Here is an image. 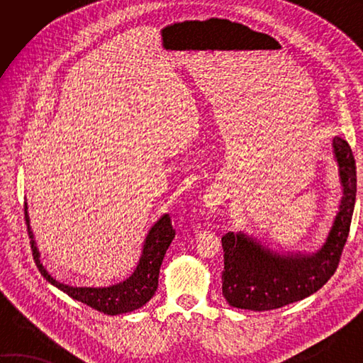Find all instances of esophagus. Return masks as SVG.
<instances>
[{
    "instance_id": "esophagus-1",
    "label": "esophagus",
    "mask_w": 363,
    "mask_h": 363,
    "mask_svg": "<svg viewBox=\"0 0 363 363\" xmlns=\"http://www.w3.org/2000/svg\"><path fill=\"white\" fill-rule=\"evenodd\" d=\"M228 198H229V195H228V191H226L225 187L213 186V187L206 190L204 206L207 207V209L215 211V209H218V207H220L223 203H225Z\"/></svg>"
}]
</instances>
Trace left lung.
I'll list each match as a JSON object with an SVG mask.
<instances>
[{
	"label": "left lung",
	"mask_w": 363,
	"mask_h": 363,
	"mask_svg": "<svg viewBox=\"0 0 363 363\" xmlns=\"http://www.w3.org/2000/svg\"><path fill=\"white\" fill-rule=\"evenodd\" d=\"M340 165L345 196L333 230L323 248L312 256H279L245 237L228 233L221 237L225 269L223 295L238 309L272 311L301 301L320 290L337 272L348 240L357 191L356 160L348 142L333 140Z\"/></svg>",
	"instance_id": "obj_1"
}]
</instances>
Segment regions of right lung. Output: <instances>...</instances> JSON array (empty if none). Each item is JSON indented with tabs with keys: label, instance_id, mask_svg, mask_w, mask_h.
I'll list each match as a JSON object with an SVG mask.
<instances>
[{
	"label": "right lung",
	"instance_id": "add662e5",
	"mask_svg": "<svg viewBox=\"0 0 363 363\" xmlns=\"http://www.w3.org/2000/svg\"><path fill=\"white\" fill-rule=\"evenodd\" d=\"M26 209L28 206L25 204V220L28 225V234L29 238H33ZM174 234L176 233L172 226V220H169L168 215H164V217L152 226L148 237H146L143 254L135 268V272L130 274L126 281H123L117 285H112V287L103 289L70 287V285H65L56 281L43 268L40 259H38V251L34 240L30 242V250H33V256L38 272L42 273L46 281L56 285L59 290H62L73 299L87 304L91 309L107 315H118L140 309L142 306H145L152 298L154 293H156L162 260L165 257V252L169 243H172L174 238Z\"/></svg>",
	"mask_w": 363,
	"mask_h": 363
}]
</instances>
